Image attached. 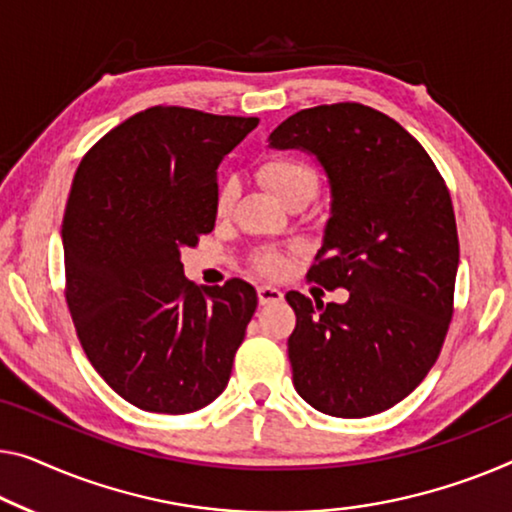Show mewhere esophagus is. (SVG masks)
Here are the masks:
<instances>
[{
    "mask_svg": "<svg viewBox=\"0 0 512 512\" xmlns=\"http://www.w3.org/2000/svg\"><path fill=\"white\" fill-rule=\"evenodd\" d=\"M257 299L262 305H269V303H280L282 299H285V294H282L278 287L262 285V287H257Z\"/></svg>",
    "mask_w": 512,
    "mask_h": 512,
    "instance_id": "obj_1",
    "label": "esophagus"
}]
</instances>
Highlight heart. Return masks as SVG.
I'll list each match as a JSON object with an SVG mask.
<instances>
[{"mask_svg": "<svg viewBox=\"0 0 512 512\" xmlns=\"http://www.w3.org/2000/svg\"><path fill=\"white\" fill-rule=\"evenodd\" d=\"M259 172H262V179L266 181V186L278 195V200L282 204H285L289 197L299 193H312V195L317 193V186H319L317 172L312 170L310 165H305L303 160L285 158V156L269 158ZM230 204H232V193L227 188H223L218 195V211L227 213L230 211ZM255 266L264 273V276H278V273L287 269V255L282 253V250L266 248L255 257Z\"/></svg>", "mask_w": 512, "mask_h": 512, "instance_id": "1", "label": "heart"}]
</instances>
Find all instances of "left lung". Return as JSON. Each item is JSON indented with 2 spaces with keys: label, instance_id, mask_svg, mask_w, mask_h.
Listing matches in <instances>:
<instances>
[{
  "label": "left lung",
  "instance_id": "left-lung-1",
  "mask_svg": "<svg viewBox=\"0 0 512 512\" xmlns=\"http://www.w3.org/2000/svg\"><path fill=\"white\" fill-rule=\"evenodd\" d=\"M269 147L322 165L331 211L308 278L349 292L326 305L287 294L296 393L338 418L391 409L430 372L453 317L460 246L446 183L398 121L361 103L296 112Z\"/></svg>",
  "mask_w": 512,
  "mask_h": 512
}]
</instances>
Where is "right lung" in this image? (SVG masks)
Segmentation results:
<instances>
[{
    "label": "right lung",
    "mask_w": 512,
    "mask_h": 512,
    "mask_svg": "<svg viewBox=\"0 0 512 512\" xmlns=\"http://www.w3.org/2000/svg\"><path fill=\"white\" fill-rule=\"evenodd\" d=\"M257 124L156 105L75 172L61 223L68 310L98 375L144 411L190 414L230 381L257 292L239 278L193 285L181 248L213 230L218 165Z\"/></svg>",
    "instance_id": "right-lung-1"
}]
</instances>
